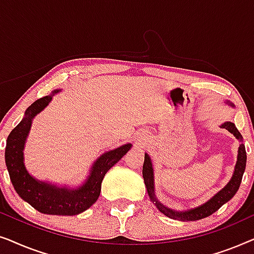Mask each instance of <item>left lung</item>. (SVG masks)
<instances>
[{
	"instance_id": "8db88e82",
	"label": "left lung",
	"mask_w": 254,
	"mask_h": 254,
	"mask_svg": "<svg viewBox=\"0 0 254 254\" xmlns=\"http://www.w3.org/2000/svg\"><path fill=\"white\" fill-rule=\"evenodd\" d=\"M228 105L234 107L235 105L231 102L227 100L225 102ZM221 128H225L228 131H230L231 134H234V136L241 142L238 147V155H237V162H236L234 173H232L231 179L229 180V183L225 185L223 189L218 190V192L210 197L209 200L206 202L200 204V206L190 208L187 210H175L171 208L166 207L163 204L161 201H158L157 196L155 193V177H154V168H152V162L150 156L147 152L144 154V163H143V169H142V175H143L144 179V185L147 189L148 195L150 197V201L157 207V209L161 211L162 214H164L165 216L173 220H179V221H197L201 218L210 216L211 214H214L215 211L220 209L224 203H227L229 200H231L232 197L241 186L243 175H244L245 168H246V151H245V145L243 143V136L239 133L237 128H236L235 124L230 123V121H225L220 126Z\"/></svg>"
}]
</instances>
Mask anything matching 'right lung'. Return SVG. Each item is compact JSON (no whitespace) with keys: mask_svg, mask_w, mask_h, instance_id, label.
Instances as JSON below:
<instances>
[{"mask_svg":"<svg viewBox=\"0 0 254 254\" xmlns=\"http://www.w3.org/2000/svg\"><path fill=\"white\" fill-rule=\"evenodd\" d=\"M59 92H61L60 89L54 90L51 95L36 100L27 107L22 121L6 138L4 158L13 189L24 201L43 214L72 216L89 209L96 202L106 172L130 150L131 143L123 144L100 155L91 165L85 182L79 186H59L34 178L24 163V148L33 119Z\"/></svg>","mask_w":254,"mask_h":254,"instance_id":"add662e5","label":"right lung"}]
</instances>
